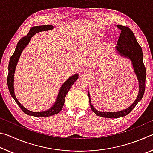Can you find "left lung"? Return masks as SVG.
<instances>
[{
	"label": "left lung",
	"mask_w": 153,
	"mask_h": 153,
	"mask_svg": "<svg viewBox=\"0 0 153 153\" xmlns=\"http://www.w3.org/2000/svg\"><path fill=\"white\" fill-rule=\"evenodd\" d=\"M117 27L121 30V33L117 41V46H115V49L117 50L119 55L131 60L134 72L139 82V92L138 97L132 105H131V106H129L126 109L117 111V112H100L97 111L92 105L88 92L89 102L91 109L96 115L102 117L117 118L127 115L140 101L145 91V81H146V73L143 62V53H142L141 46L137 42L133 32L128 27L123 26L121 25H117Z\"/></svg>",
	"instance_id": "left-lung-1"
}]
</instances>
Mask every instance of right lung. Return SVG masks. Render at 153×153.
Returning <instances> with one entry per match:
<instances>
[{
    "label": "right lung",
    "mask_w": 153,
    "mask_h": 153,
    "mask_svg": "<svg viewBox=\"0 0 153 153\" xmlns=\"http://www.w3.org/2000/svg\"><path fill=\"white\" fill-rule=\"evenodd\" d=\"M53 28L54 27L51 25H40V26H34L31 28L29 33H27V36H24V38H22V39L18 42L16 48H15L14 53L13 54L11 57L10 58L9 63V74L8 76H7V86H8L9 90L11 97L14 98L15 102H17V104L18 105H19L21 109L28 115L39 117H45L59 113L63 107L65 99V97L67 92H69V90H70L71 87L72 86V85L74 84V82L76 81L77 78H78V74H75L74 76H71L67 81L64 82V84L62 85L61 87L60 90H59V94L57 96V98H56L55 103L53 105V107L49 108L47 111H42V112H32V111H30L29 110H27V108H25L24 106L21 104V103L18 101L16 97H15L13 87L14 74L17 62L19 61L21 54H22V52L24 50V48L25 46L28 45V43L30 42L31 38H32L33 35L36 34V33L43 32V31L50 30L53 29Z\"/></svg>",
    "instance_id": "right-lung-1"
}]
</instances>
